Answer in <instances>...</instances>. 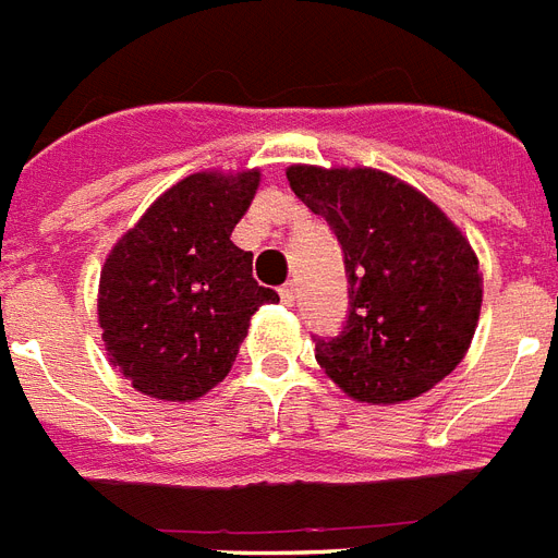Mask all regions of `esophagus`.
<instances>
[{"label":"esophagus","instance_id":"esophagus-1","mask_svg":"<svg viewBox=\"0 0 558 558\" xmlns=\"http://www.w3.org/2000/svg\"><path fill=\"white\" fill-rule=\"evenodd\" d=\"M279 296H282L284 305H293V302H296V284L284 282L282 288H279Z\"/></svg>","mask_w":558,"mask_h":558}]
</instances>
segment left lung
<instances>
[{
    "label": "left lung",
    "instance_id": "1",
    "mask_svg": "<svg viewBox=\"0 0 558 558\" xmlns=\"http://www.w3.org/2000/svg\"><path fill=\"white\" fill-rule=\"evenodd\" d=\"M288 181L342 247L349 316L316 363L363 403L429 391L463 360L481 311L478 258L414 186L377 169L291 167Z\"/></svg>",
    "mask_w": 558,
    "mask_h": 558
}]
</instances>
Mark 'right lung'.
<instances>
[{"label": "right lung", "instance_id": "right-lung-1", "mask_svg": "<svg viewBox=\"0 0 558 558\" xmlns=\"http://www.w3.org/2000/svg\"><path fill=\"white\" fill-rule=\"evenodd\" d=\"M258 172H195L160 195L100 274L111 365L158 400H195L233 368L251 316L279 293L253 279V253L230 242Z\"/></svg>", "mask_w": 558, "mask_h": 558}]
</instances>
